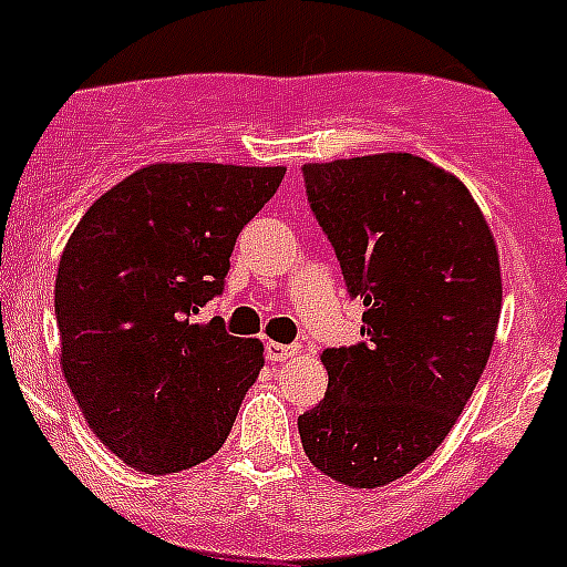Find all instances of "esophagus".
<instances>
[{"instance_id": "1", "label": "esophagus", "mask_w": 567, "mask_h": 567, "mask_svg": "<svg viewBox=\"0 0 567 567\" xmlns=\"http://www.w3.org/2000/svg\"><path fill=\"white\" fill-rule=\"evenodd\" d=\"M298 354V349L295 346H287V343H275V340H269L267 343V358L272 360V363H280V360H289Z\"/></svg>"}]
</instances>
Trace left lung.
Wrapping results in <instances>:
<instances>
[{"label": "left lung", "instance_id": "8db88e82", "mask_svg": "<svg viewBox=\"0 0 567 567\" xmlns=\"http://www.w3.org/2000/svg\"><path fill=\"white\" fill-rule=\"evenodd\" d=\"M309 207L346 289L358 346L320 354L327 398L298 417L303 452L349 488H380L437 452L488 363L503 307L488 221L457 175L412 153L303 164Z\"/></svg>", "mask_w": 567, "mask_h": 567}]
</instances>
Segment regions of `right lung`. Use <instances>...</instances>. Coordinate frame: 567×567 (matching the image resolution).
I'll list each match as a JSON object with an SVG mask.
<instances>
[{
	"instance_id": "right-lung-1",
	"label": "right lung",
	"mask_w": 567,
	"mask_h": 567,
	"mask_svg": "<svg viewBox=\"0 0 567 567\" xmlns=\"http://www.w3.org/2000/svg\"><path fill=\"white\" fill-rule=\"evenodd\" d=\"M284 173L147 164L70 235L56 272L62 372L90 432L130 468L175 474L229 437L264 346L195 315L221 295L235 238Z\"/></svg>"
}]
</instances>
